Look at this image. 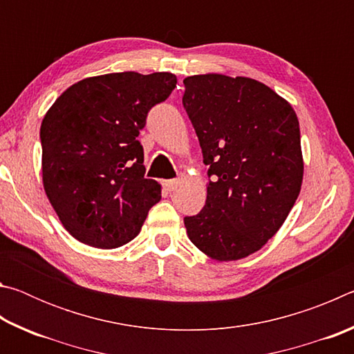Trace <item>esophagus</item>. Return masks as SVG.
Instances as JSON below:
<instances>
[{"label": "esophagus", "instance_id": "obj_1", "mask_svg": "<svg viewBox=\"0 0 354 354\" xmlns=\"http://www.w3.org/2000/svg\"><path fill=\"white\" fill-rule=\"evenodd\" d=\"M178 184H179L178 179H167V181H164V183H162L164 189H165V190H169V192H171L173 189H176V187H178Z\"/></svg>", "mask_w": 354, "mask_h": 354}]
</instances>
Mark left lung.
<instances>
[{
	"mask_svg": "<svg viewBox=\"0 0 354 354\" xmlns=\"http://www.w3.org/2000/svg\"><path fill=\"white\" fill-rule=\"evenodd\" d=\"M184 86V109L209 165L206 205L184 218L187 236L211 259H243L277 234L301 190L297 113L251 77L195 75Z\"/></svg>",
	"mask_w": 354,
	"mask_h": 354,
	"instance_id": "1",
	"label": "left lung"
}]
</instances>
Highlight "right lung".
<instances>
[{
    "instance_id": "obj_1",
    "label": "right lung",
    "mask_w": 354,
    "mask_h": 354,
    "mask_svg": "<svg viewBox=\"0 0 354 354\" xmlns=\"http://www.w3.org/2000/svg\"><path fill=\"white\" fill-rule=\"evenodd\" d=\"M167 71L86 77L68 87L40 127L45 194L65 230L95 248L122 247L139 234L160 200L145 178L137 140L149 109L176 87Z\"/></svg>"
}]
</instances>
